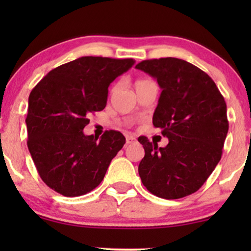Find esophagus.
Here are the masks:
<instances>
[{
  "instance_id": "1",
  "label": "esophagus",
  "mask_w": 251,
  "mask_h": 251,
  "mask_svg": "<svg viewBox=\"0 0 251 251\" xmlns=\"http://www.w3.org/2000/svg\"><path fill=\"white\" fill-rule=\"evenodd\" d=\"M135 142V138L132 134H126V144H132Z\"/></svg>"
}]
</instances>
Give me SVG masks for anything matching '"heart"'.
<instances>
[{
    "label": "heart",
    "instance_id": "heart-1",
    "mask_svg": "<svg viewBox=\"0 0 251 251\" xmlns=\"http://www.w3.org/2000/svg\"><path fill=\"white\" fill-rule=\"evenodd\" d=\"M143 81H145V80H138V81L135 82V85H137V83H140V82H143Z\"/></svg>",
    "mask_w": 251,
    "mask_h": 251
}]
</instances>
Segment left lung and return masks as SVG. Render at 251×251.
Returning a JSON list of instances; mask_svg holds the SVG:
<instances>
[{
  "label": "left lung",
  "instance_id": "left-lung-1",
  "mask_svg": "<svg viewBox=\"0 0 251 251\" xmlns=\"http://www.w3.org/2000/svg\"><path fill=\"white\" fill-rule=\"evenodd\" d=\"M135 68L162 88L152 122L169 138L165 148L138 138L145 150L138 168L144 186L165 200L194 194L221 160L229 129L224 98L205 72L185 60H144Z\"/></svg>",
  "mask_w": 251,
  "mask_h": 251
}]
</instances>
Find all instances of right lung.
Returning <instances> with one entry per match:
<instances>
[{
    "mask_svg": "<svg viewBox=\"0 0 251 251\" xmlns=\"http://www.w3.org/2000/svg\"><path fill=\"white\" fill-rule=\"evenodd\" d=\"M133 63V59L82 56L51 70L30 92L28 150L41 179L54 191L77 197L102 181L125 137L109 129L98 140L82 129L89 114L105 108L109 83Z\"/></svg>",
    "mask_w": 251,
    "mask_h": 251,
    "instance_id": "right-lung-1",
    "label": "right lung"
}]
</instances>
